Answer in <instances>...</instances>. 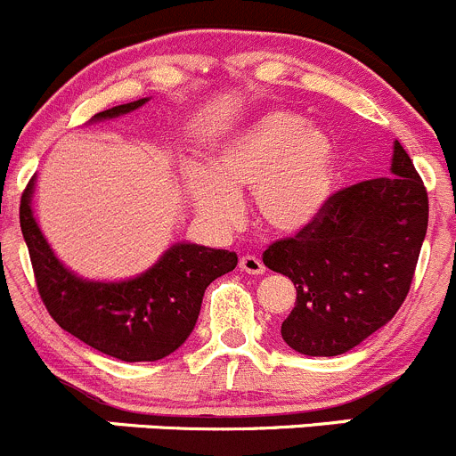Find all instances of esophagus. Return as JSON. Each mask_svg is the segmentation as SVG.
Wrapping results in <instances>:
<instances>
[{
  "mask_svg": "<svg viewBox=\"0 0 456 456\" xmlns=\"http://www.w3.org/2000/svg\"><path fill=\"white\" fill-rule=\"evenodd\" d=\"M239 268L248 274H264L265 273L264 261L255 255H243L241 259H239Z\"/></svg>",
  "mask_w": 456,
  "mask_h": 456,
  "instance_id": "esophagus-1",
  "label": "esophagus"
}]
</instances>
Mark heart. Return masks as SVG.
Returning <instances> with one entry per match:
<instances>
[{"label":"heart","mask_w":456,"mask_h":456,"mask_svg":"<svg viewBox=\"0 0 456 456\" xmlns=\"http://www.w3.org/2000/svg\"><path fill=\"white\" fill-rule=\"evenodd\" d=\"M335 143L299 112L268 110L224 139L213 173L191 179L197 208L230 226L241 215L239 188H255V208L265 226L295 234L317 222L335 186Z\"/></svg>","instance_id":"b5f03b06"}]
</instances>
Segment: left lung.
Here are the masks:
<instances>
[{"label": "left lung", "mask_w": 456, "mask_h": 456, "mask_svg": "<svg viewBox=\"0 0 456 456\" xmlns=\"http://www.w3.org/2000/svg\"><path fill=\"white\" fill-rule=\"evenodd\" d=\"M428 230V192L399 142L390 177L344 188L317 222L264 252L295 283L281 337L308 357H337L386 326L403 304Z\"/></svg>", "instance_id": "1"}]
</instances>
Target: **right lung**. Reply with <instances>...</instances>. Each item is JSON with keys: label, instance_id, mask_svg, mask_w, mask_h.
Here are the masks:
<instances>
[{"label": "right lung", "instance_id": "right-lung-1", "mask_svg": "<svg viewBox=\"0 0 456 456\" xmlns=\"http://www.w3.org/2000/svg\"><path fill=\"white\" fill-rule=\"evenodd\" d=\"M148 97L97 112L88 124L137 110ZM35 177L26 186L20 224L37 290L51 317L90 348L119 362H157L191 337L210 283L237 265L230 250L173 243L155 265L124 281H94L66 268L33 215Z\"/></svg>", "mask_w": 456, "mask_h": 456}]
</instances>
